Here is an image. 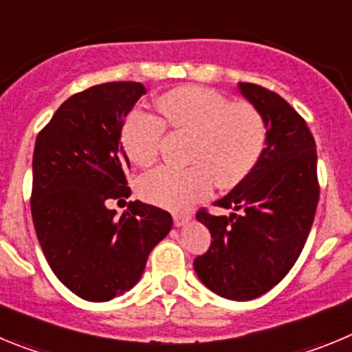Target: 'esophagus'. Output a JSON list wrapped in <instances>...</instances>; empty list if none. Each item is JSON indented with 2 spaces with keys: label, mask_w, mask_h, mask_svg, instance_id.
I'll list each match as a JSON object with an SVG mask.
<instances>
[{
  "label": "esophagus",
  "mask_w": 352,
  "mask_h": 352,
  "mask_svg": "<svg viewBox=\"0 0 352 352\" xmlns=\"http://www.w3.org/2000/svg\"><path fill=\"white\" fill-rule=\"evenodd\" d=\"M174 226L176 227H182V226H185V223H188L190 222V214L188 213H174Z\"/></svg>",
  "instance_id": "esophagus-1"
}]
</instances>
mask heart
<instances>
[{
    "instance_id": "b5f03b06",
    "label": "heart",
    "mask_w": 352,
    "mask_h": 352,
    "mask_svg": "<svg viewBox=\"0 0 352 352\" xmlns=\"http://www.w3.org/2000/svg\"><path fill=\"white\" fill-rule=\"evenodd\" d=\"M160 120L133 113L121 130V142L132 164H153L164 125L190 135L186 169L158 167L139 182L144 201L167 210H185L206 197L213 182L220 188L238 185L254 170L266 146V125L257 109L232 104L220 93L182 86L157 98Z\"/></svg>"
}]
</instances>
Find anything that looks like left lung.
Here are the masks:
<instances>
[{"mask_svg": "<svg viewBox=\"0 0 352 352\" xmlns=\"http://www.w3.org/2000/svg\"><path fill=\"white\" fill-rule=\"evenodd\" d=\"M238 91L266 125L263 157L214 206L229 217L199 211L211 232L206 254L195 257L199 280L219 296L248 301L268 292L289 273L309 238L319 201L316 141L303 118L280 95L257 84Z\"/></svg>", "mask_w": 352, "mask_h": 352, "instance_id": "left-lung-1", "label": "left lung"}]
</instances>
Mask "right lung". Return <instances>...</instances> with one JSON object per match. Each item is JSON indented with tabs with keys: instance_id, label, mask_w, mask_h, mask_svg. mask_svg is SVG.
<instances>
[{
	"instance_id": "add662e5",
	"label": "right lung",
	"mask_w": 352,
	"mask_h": 352,
	"mask_svg": "<svg viewBox=\"0 0 352 352\" xmlns=\"http://www.w3.org/2000/svg\"><path fill=\"white\" fill-rule=\"evenodd\" d=\"M146 93L141 82H105L72 95L38 133L31 217L54 275L82 300L109 301L138 284L149 252L173 217L141 201L116 219L109 204L129 197L121 129Z\"/></svg>"
}]
</instances>
